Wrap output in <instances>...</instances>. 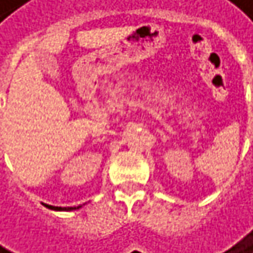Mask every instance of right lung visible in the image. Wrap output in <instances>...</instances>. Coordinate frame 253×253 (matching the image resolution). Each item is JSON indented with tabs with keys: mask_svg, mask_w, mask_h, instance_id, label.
<instances>
[{
	"mask_svg": "<svg viewBox=\"0 0 253 253\" xmlns=\"http://www.w3.org/2000/svg\"><path fill=\"white\" fill-rule=\"evenodd\" d=\"M45 207L49 208V210H54V211H74V210L81 208L83 205H78V207H52V205H46L45 204Z\"/></svg>",
	"mask_w": 253,
	"mask_h": 253,
	"instance_id": "right-lung-1",
	"label": "right lung"
}]
</instances>
